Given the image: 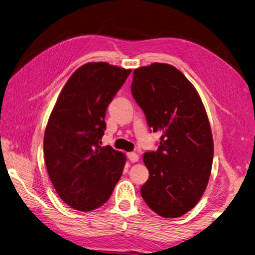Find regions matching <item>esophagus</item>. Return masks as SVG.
I'll list each match as a JSON object with an SVG mask.
<instances>
[{
    "label": "esophagus",
    "instance_id": "1",
    "mask_svg": "<svg viewBox=\"0 0 255 255\" xmlns=\"http://www.w3.org/2000/svg\"><path fill=\"white\" fill-rule=\"evenodd\" d=\"M128 159L131 161V162H135L139 160V155L136 153H128Z\"/></svg>",
    "mask_w": 255,
    "mask_h": 255
}]
</instances>
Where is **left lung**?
Wrapping results in <instances>:
<instances>
[{
	"label": "left lung",
	"mask_w": 255,
	"mask_h": 255,
	"mask_svg": "<svg viewBox=\"0 0 255 255\" xmlns=\"http://www.w3.org/2000/svg\"><path fill=\"white\" fill-rule=\"evenodd\" d=\"M131 93L149 128L162 133L157 151L143 156L149 177L142 198L162 218L182 217L197 205L211 173L213 139L204 103L184 74L167 63L135 69Z\"/></svg>",
	"instance_id": "1"
}]
</instances>
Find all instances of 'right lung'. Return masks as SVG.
<instances>
[{
    "mask_svg": "<svg viewBox=\"0 0 255 255\" xmlns=\"http://www.w3.org/2000/svg\"><path fill=\"white\" fill-rule=\"evenodd\" d=\"M131 70L88 62L64 85L44 134V158L59 197L78 211L106 204L121 179L126 157L101 146L110 102Z\"/></svg>",
    "mask_w": 255,
    "mask_h": 255,
    "instance_id": "right-lung-1",
    "label": "right lung"
}]
</instances>
